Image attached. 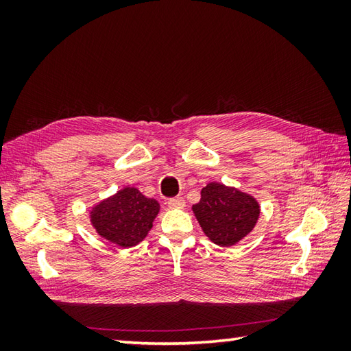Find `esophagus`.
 Here are the masks:
<instances>
[{
    "mask_svg": "<svg viewBox=\"0 0 351 351\" xmlns=\"http://www.w3.org/2000/svg\"><path fill=\"white\" fill-rule=\"evenodd\" d=\"M167 206L170 208H182L184 206V199L176 196V197H170L167 199Z\"/></svg>",
    "mask_w": 351,
    "mask_h": 351,
    "instance_id": "obj_1",
    "label": "esophagus"
}]
</instances>
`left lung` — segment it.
<instances>
[{"instance_id":"obj_1","label":"left lung","mask_w":351,"mask_h":351,"mask_svg":"<svg viewBox=\"0 0 351 351\" xmlns=\"http://www.w3.org/2000/svg\"><path fill=\"white\" fill-rule=\"evenodd\" d=\"M193 211L205 235L219 245H232L255 228L259 205L252 196L211 182L200 193Z\"/></svg>"}]
</instances>
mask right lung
<instances>
[{"label":"right lung","instance_id":"1","mask_svg":"<svg viewBox=\"0 0 351 351\" xmlns=\"http://www.w3.org/2000/svg\"><path fill=\"white\" fill-rule=\"evenodd\" d=\"M160 205L134 187L104 200L92 211V223L101 237L121 247L140 243L152 228Z\"/></svg>","mask_w":351,"mask_h":351}]
</instances>
